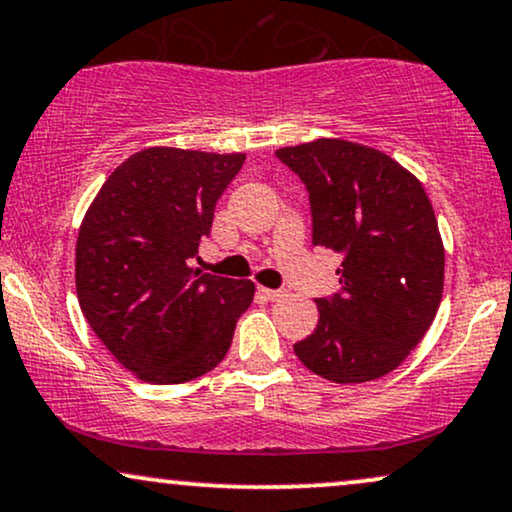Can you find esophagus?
I'll return each instance as SVG.
<instances>
[{"label": "esophagus", "instance_id": "obj_1", "mask_svg": "<svg viewBox=\"0 0 512 512\" xmlns=\"http://www.w3.org/2000/svg\"><path fill=\"white\" fill-rule=\"evenodd\" d=\"M260 295L262 298H267V300H279V298H283V291H276V288H260Z\"/></svg>", "mask_w": 512, "mask_h": 512}]
</instances>
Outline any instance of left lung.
<instances>
[{
  "mask_svg": "<svg viewBox=\"0 0 512 512\" xmlns=\"http://www.w3.org/2000/svg\"><path fill=\"white\" fill-rule=\"evenodd\" d=\"M310 195L312 243L343 257L338 293L293 346L336 384L389 374L422 341L443 293V243L422 183L372 147L319 138L276 150Z\"/></svg>",
  "mask_w": 512,
  "mask_h": 512,
  "instance_id": "left-lung-1",
  "label": "left lung"
}]
</instances>
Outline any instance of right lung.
<instances>
[{
  "instance_id": "add662e5",
  "label": "right lung",
  "mask_w": 512,
  "mask_h": 512,
  "mask_svg": "<svg viewBox=\"0 0 512 512\" xmlns=\"http://www.w3.org/2000/svg\"><path fill=\"white\" fill-rule=\"evenodd\" d=\"M245 155L147 147L116 166L85 214L76 291L97 338L135 377L183 384L224 360L255 283L190 267Z\"/></svg>"
}]
</instances>
